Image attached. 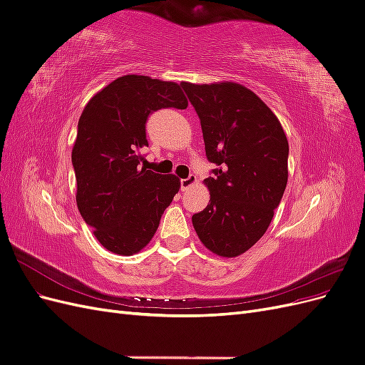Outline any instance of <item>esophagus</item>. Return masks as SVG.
I'll use <instances>...</instances> for the list:
<instances>
[{"instance_id":"1","label":"esophagus","mask_w":365,"mask_h":365,"mask_svg":"<svg viewBox=\"0 0 365 365\" xmlns=\"http://www.w3.org/2000/svg\"><path fill=\"white\" fill-rule=\"evenodd\" d=\"M196 181H197V180H196L195 175H189L185 180H181V190L184 192V190H187V189H190L192 185L196 184Z\"/></svg>"}]
</instances>
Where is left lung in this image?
<instances>
[{
    "label": "left lung",
    "instance_id": "1",
    "mask_svg": "<svg viewBox=\"0 0 365 365\" xmlns=\"http://www.w3.org/2000/svg\"><path fill=\"white\" fill-rule=\"evenodd\" d=\"M201 120L208 205L192 216L197 237L220 257L248 251L268 230L288 182L289 145L279 118L235 82H181Z\"/></svg>",
    "mask_w": 365,
    "mask_h": 365
}]
</instances>
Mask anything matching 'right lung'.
I'll return each instance as SVG.
<instances>
[{"instance_id":"obj_1","label":"right lung","mask_w":365,"mask_h":365,"mask_svg":"<svg viewBox=\"0 0 365 365\" xmlns=\"http://www.w3.org/2000/svg\"><path fill=\"white\" fill-rule=\"evenodd\" d=\"M187 105L178 83L135 74L118 77L86 103L71 152L76 202L108 251L132 256L145 248L178 193L175 175L140 168V150L148 146L149 114Z\"/></svg>"}]
</instances>
